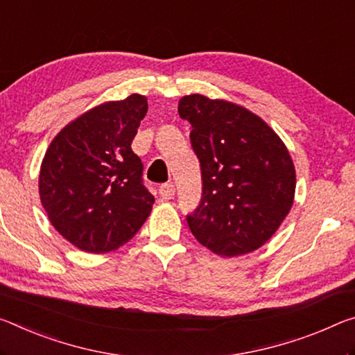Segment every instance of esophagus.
<instances>
[{"label":"esophagus","instance_id":"esophagus-1","mask_svg":"<svg viewBox=\"0 0 355 355\" xmlns=\"http://www.w3.org/2000/svg\"><path fill=\"white\" fill-rule=\"evenodd\" d=\"M159 196L162 200H171L175 196V187L172 183H164L159 187Z\"/></svg>","mask_w":355,"mask_h":355}]
</instances>
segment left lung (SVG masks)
<instances>
[{
	"mask_svg": "<svg viewBox=\"0 0 355 355\" xmlns=\"http://www.w3.org/2000/svg\"><path fill=\"white\" fill-rule=\"evenodd\" d=\"M200 162L202 200L187 218L191 232L223 257L261 248L288 216L295 196L289 150L261 116L204 94L178 101Z\"/></svg>",
	"mask_w": 355,
	"mask_h": 355,
	"instance_id": "obj_1",
	"label": "left lung"
}]
</instances>
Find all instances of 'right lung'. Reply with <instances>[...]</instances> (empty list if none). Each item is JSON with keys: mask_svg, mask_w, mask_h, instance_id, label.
Returning <instances> with one entry per match:
<instances>
[{"mask_svg": "<svg viewBox=\"0 0 355 355\" xmlns=\"http://www.w3.org/2000/svg\"><path fill=\"white\" fill-rule=\"evenodd\" d=\"M148 101L134 93L83 112L56 134L42 157L39 198L61 237L103 254L128 243L148 218L155 198L142 184L131 150Z\"/></svg>", "mask_w": 355, "mask_h": 355, "instance_id": "obj_1", "label": "right lung"}]
</instances>
